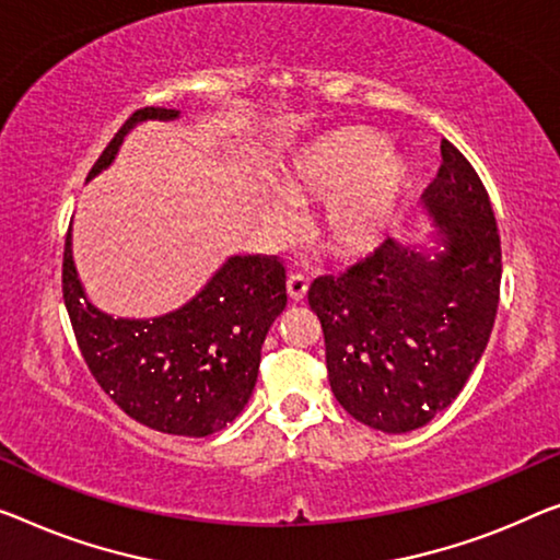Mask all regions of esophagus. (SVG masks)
Here are the masks:
<instances>
[{"mask_svg":"<svg viewBox=\"0 0 560 560\" xmlns=\"http://www.w3.org/2000/svg\"><path fill=\"white\" fill-rule=\"evenodd\" d=\"M287 291H289V299H294V302H302L308 291V279L302 277V273H291L289 281H287Z\"/></svg>","mask_w":560,"mask_h":560,"instance_id":"obj_1","label":"esophagus"}]
</instances>
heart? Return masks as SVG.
Returning a JSON list of instances; mask_svg holds the SVG:
<instances>
[{
  "instance_id": "obj_1",
  "label": "heart",
  "mask_w": 560,
  "mask_h": 560,
  "mask_svg": "<svg viewBox=\"0 0 560 560\" xmlns=\"http://www.w3.org/2000/svg\"><path fill=\"white\" fill-rule=\"evenodd\" d=\"M387 140L364 125L334 128L308 140L281 175L279 190L291 206H327L322 238L341 256L374 252L397 219L407 168L385 153ZM273 229L291 226V211L277 198L264 206Z\"/></svg>"
}]
</instances>
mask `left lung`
Instances as JSON below:
<instances>
[{
  "label": "left lung",
  "instance_id": "8db88e82",
  "mask_svg": "<svg viewBox=\"0 0 560 560\" xmlns=\"http://www.w3.org/2000/svg\"><path fill=\"white\" fill-rule=\"evenodd\" d=\"M422 203L442 248L385 244L319 277L308 306L319 316L329 385L345 410L399 435L453 405L486 352L500 299V233L480 175L450 140Z\"/></svg>",
  "mask_w": 560,
  "mask_h": 560
}]
</instances>
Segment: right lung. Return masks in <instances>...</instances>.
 Masks as SVG:
<instances>
[{
	"label": "right lung",
	"instance_id": "1",
	"mask_svg": "<svg viewBox=\"0 0 560 560\" xmlns=\"http://www.w3.org/2000/svg\"><path fill=\"white\" fill-rule=\"evenodd\" d=\"M178 115L168 107L132 113L88 180L115 161L132 125ZM62 296L88 370L125 415L168 435L206 438L236 420L252 397L261 345L287 306V271L279 256H231L186 306L155 319H115L88 302L67 231Z\"/></svg>",
	"mask_w": 560,
	"mask_h": 560
}]
</instances>
